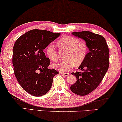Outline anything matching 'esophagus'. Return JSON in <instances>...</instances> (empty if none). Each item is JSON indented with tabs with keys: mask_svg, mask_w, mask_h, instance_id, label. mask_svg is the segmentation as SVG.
Listing matches in <instances>:
<instances>
[{
	"mask_svg": "<svg viewBox=\"0 0 122 122\" xmlns=\"http://www.w3.org/2000/svg\"><path fill=\"white\" fill-rule=\"evenodd\" d=\"M60 73H61V74H62L63 75L65 76H68L70 75V73L67 72H60Z\"/></svg>",
	"mask_w": 122,
	"mask_h": 122,
	"instance_id": "1",
	"label": "esophagus"
}]
</instances>
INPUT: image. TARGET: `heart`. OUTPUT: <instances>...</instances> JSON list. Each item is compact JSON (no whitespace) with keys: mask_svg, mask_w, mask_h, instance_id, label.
<instances>
[{"mask_svg":"<svg viewBox=\"0 0 122 122\" xmlns=\"http://www.w3.org/2000/svg\"><path fill=\"white\" fill-rule=\"evenodd\" d=\"M58 45L61 49L67 50L65 58L66 59L60 61L52 64L53 69L61 72L67 71L71 70L75 65L82 63L88 52V46L86 44L80 41L78 39L70 36H65L58 41ZM47 57L51 61H55L58 56L55 46L50 44L46 49Z\"/></svg>","mask_w":122,"mask_h":122,"instance_id":"1","label":"heart"}]
</instances>
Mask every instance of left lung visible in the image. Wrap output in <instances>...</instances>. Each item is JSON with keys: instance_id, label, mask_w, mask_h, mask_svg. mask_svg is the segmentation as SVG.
<instances>
[{"instance_id": "obj_1", "label": "left lung", "mask_w": 122, "mask_h": 122, "mask_svg": "<svg viewBox=\"0 0 122 122\" xmlns=\"http://www.w3.org/2000/svg\"><path fill=\"white\" fill-rule=\"evenodd\" d=\"M72 35L84 40L90 51L78 67L82 71L71 73L77 81L71 86V90L76 95L85 96L97 88L108 70V46L103 36L91 32H76Z\"/></svg>"}]
</instances>
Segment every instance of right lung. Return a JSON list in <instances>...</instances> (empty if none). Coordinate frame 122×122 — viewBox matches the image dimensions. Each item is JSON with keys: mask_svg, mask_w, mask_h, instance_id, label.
<instances>
[{"mask_svg": "<svg viewBox=\"0 0 122 122\" xmlns=\"http://www.w3.org/2000/svg\"><path fill=\"white\" fill-rule=\"evenodd\" d=\"M60 35L46 30H32L19 37L14 45L15 75L23 89L34 96L46 94L51 89L53 77L59 73L47 68L50 61L43 50Z\"/></svg>", "mask_w": 122, "mask_h": 122, "instance_id": "right-lung-1", "label": "right lung"}]
</instances>
